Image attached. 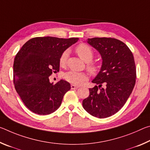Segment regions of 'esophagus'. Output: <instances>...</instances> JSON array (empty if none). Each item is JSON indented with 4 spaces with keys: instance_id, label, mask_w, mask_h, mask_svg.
<instances>
[{
    "instance_id": "obj_1",
    "label": "esophagus",
    "mask_w": 150,
    "mask_h": 150,
    "mask_svg": "<svg viewBox=\"0 0 150 150\" xmlns=\"http://www.w3.org/2000/svg\"><path fill=\"white\" fill-rule=\"evenodd\" d=\"M79 87V86H78V85H75L73 84L71 85V89H75V88H77Z\"/></svg>"
}]
</instances>
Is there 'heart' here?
<instances>
[{
    "mask_svg": "<svg viewBox=\"0 0 150 150\" xmlns=\"http://www.w3.org/2000/svg\"><path fill=\"white\" fill-rule=\"evenodd\" d=\"M76 53L85 62L87 63V69L91 73H95L97 71V66L94 63L91 62L92 61L94 53L92 49L88 45L81 44L78 45L75 49ZM69 55L68 50L63 52L59 57V64L61 66H65ZM64 78L69 82L73 84L79 85L83 83L84 81L87 79V75L85 73L76 72L73 71H69L64 74Z\"/></svg>",
    "mask_w": 150,
    "mask_h": 150,
    "instance_id": "heart-1",
    "label": "heart"
}]
</instances>
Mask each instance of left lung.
Listing matches in <instances>:
<instances>
[{
    "label": "left lung",
    "instance_id": "1",
    "mask_svg": "<svg viewBox=\"0 0 150 150\" xmlns=\"http://www.w3.org/2000/svg\"><path fill=\"white\" fill-rule=\"evenodd\" d=\"M87 42L98 51L103 62L92 81L97 85L89 88L83 106L91 115L107 118L120 110L132 92L136 78L134 56L128 47L117 39L94 38Z\"/></svg>",
    "mask_w": 150,
    "mask_h": 150
}]
</instances>
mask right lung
<instances>
[{"label": "right lung", "mask_w": 150, "mask_h": 150, "mask_svg": "<svg viewBox=\"0 0 150 150\" xmlns=\"http://www.w3.org/2000/svg\"><path fill=\"white\" fill-rule=\"evenodd\" d=\"M78 39L34 38L18 52L13 65L15 89L33 112L50 115L60 106L71 85L63 79L54 84L50 83L49 77L59 72L61 55Z\"/></svg>", "instance_id": "obj_1"}]
</instances>
